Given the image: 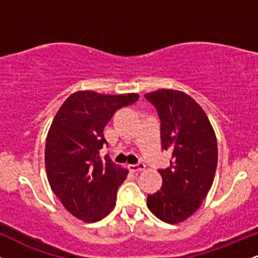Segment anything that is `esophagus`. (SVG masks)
<instances>
[{"mask_svg": "<svg viewBox=\"0 0 258 258\" xmlns=\"http://www.w3.org/2000/svg\"><path fill=\"white\" fill-rule=\"evenodd\" d=\"M128 170L131 171V172H142V171L146 170V165L144 164H138V165H128Z\"/></svg>", "mask_w": 258, "mask_h": 258, "instance_id": "obj_1", "label": "esophagus"}]
</instances>
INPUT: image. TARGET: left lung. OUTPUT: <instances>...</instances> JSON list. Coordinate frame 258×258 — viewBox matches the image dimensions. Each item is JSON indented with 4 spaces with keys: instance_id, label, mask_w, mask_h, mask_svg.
Listing matches in <instances>:
<instances>
[{
    "instance_id": "8db88e82",
    "label": "left lung",
    "mask_w": 258,
    "mask_h": 258,
    "mask_svg": "<svg viewBox=\"0 0 258 258\" xmlns=\"http://www.w3.org/2000/svg\"><path fill=\"white\" fill-rule=\"evenodd\" d=\"M161 121L162 149L172 152L170 167L159 170L160 190L148 195L147 206L159 220L176 224L198 211L214 183L217 138L204 109L177 90L146 93Z\"/></svg>"
}]
</instances>
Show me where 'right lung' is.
<instances>
[{
    "mask_svg": "<svg viewBox=\"0 0 258 258\" xmlns=\"http://www.w3.org/2000/svg\"><path fill=\"white\" fill-rule=\"evenodd\" d=\"M138 99V93L78 91L55 114L47 133L44 166L52 191L74 217L92 223L116 205V190L128 170L100 160L103 131L117 109Z\"/></svg>",
    "mask_w": 258,
    "mask_h": 258,
    "instance_id": "obj_1",
    "label": "right lung"
}]
</instances>
